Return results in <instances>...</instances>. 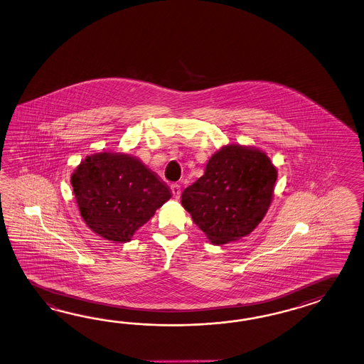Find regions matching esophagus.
Here are the masks:
<instances>
[{"label":"esophagus","mask_w":364,"mask_h":364,"mask_svg":"<svg viewBox=\"0 0 364 364\" xmlns=\"http://www.w3.org/2000/svg\"><path fill=\"white\" fill-rule=\"evenodd\" d=\"M170 188H171V193H173V196H174L176 199H178V198L181 196V186H179L178 183H173V185L170 186Z\"/></svg>","instance_id":"1"}]
</instances>
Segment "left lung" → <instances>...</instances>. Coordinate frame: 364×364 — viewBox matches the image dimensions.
Listing matches in <instances>:
<instances>
[{"instance_id":"left-lung-1","label":"left lung","mask_w":364,"mask_h":364,"mask_svg":"<svg viewBox=\"0 0 364 364\" xmlns=\"http://www.w3.org/2000/svg\"><path fill=\"white\" fill-rule=\"evenodd\" d=\"M277 170L261 150L225 145L205 174L182 193L181 203L213 244L239 240L259 225L269 208Z\"/></svg>"}]
</instances>
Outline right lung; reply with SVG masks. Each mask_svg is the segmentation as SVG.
<instances>
[{
  "mask_svg": "<svg viewBox=\"0 0 364 364\" xmlns=\"http://www.w3.org/2000/svg\"><path fill=\"white\" fill-rule=\"evenodd\" d=\"M85 224L107 240L127 242L170 199V188L129 154L88 156L71 176Z\"/></svg>",
  "mask_w": 364,
  "mask_h": 364,
  "instance_id": "1",
  "label": "right lung"
}]
</instances>
